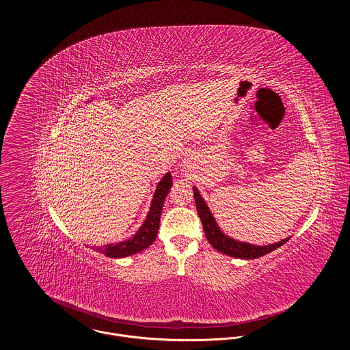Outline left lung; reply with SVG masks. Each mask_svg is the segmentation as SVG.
<instances>
[{
    "label": "left lung",
    "mask_w": 350,
    "mask_h": 350,
    "mask_svg": "<svg viewBox=\"0 0 350 350\" xmlns=\"http://www.w3.org/2000/svg\"><path fill=\"white\" fill-rule=\"evenodd\" d=\"M193 199H195L198 215H199V217H201V221H202V227H204L206 239L216 249V251H219L224 255L238 258V259H258L260 256L270 254L271 251L280 247L289 239V238H285L277 243H271V245H266V246H256L252 243L235 241L220 231L217 223L215 221V217L209 212V208L206 206L201 193L198 192V189L195 187H193Z\"/></svg>",
    "instance_id": "obj_1"
}]
</instances>
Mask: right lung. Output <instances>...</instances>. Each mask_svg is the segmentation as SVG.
<instances>
[{
  "label": "right lung",
  "instance_id": "1",
  "mask_svg": "<svg viewBox=\"0 0 350 350\" xmlns=\"http://www.w3.org/2000/svg\"><path fill=\"white\" fill-rule=\"evenodd\" d=\"M170 187H172V174L167 173L163 176V178L158 184L149 215L146 216L144 224L133 238L119 243H109L103 247H95V251L99 254H104L109 258H126V256L138 254L144 251V249H146L149 245H152L158 235L162 206Z\"/></svg>",
  "mask_w": 350,
  "mask_h": 350
}]
</instances>
